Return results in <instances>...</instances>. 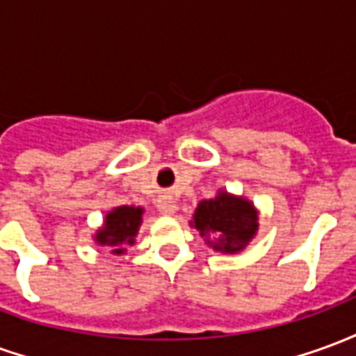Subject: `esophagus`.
<instances>
[{"instance_id":"34e87169","label":"esophagus","mask_w":356,"mask_h":356,"mask_svg":"<svg viewBox=\"0 0 356 356\" xmlns=\"http://www.w3.org/2000/svg\"><path fill=\"white\" fill-rule=\"evenodd\" d=\"M158 209L162 211L163 216H173V213L177 211V204L171 200L170 196H162V198L158 200Z\"/></svg>"}]
</instances>
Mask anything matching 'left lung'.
I'll return each instance as SVG.
<instances>
[{
	"label": "left lung",
	"mask_w": 356,
	"mask_h": 356,
	"mask_svg": "<svg viewBox=\"0 0 356 356\" xmlns=\"http://www.w3.org/2000/svg\"><path fill=\"white\" fill-rule=\"evenodd\" d=\"M193 227L216 252L238 254L255 236L259 216L250 200L219 191L216 198L198 204Z\"/></svg>",
	"instance_id": "8db88e82"
}]
</instances>
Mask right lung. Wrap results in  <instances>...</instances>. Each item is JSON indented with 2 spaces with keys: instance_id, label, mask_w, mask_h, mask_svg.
<instances>
[{
  "instance_id": "obj_1",
  "label": "right lung",
  "mask_w": 356,
  "mask_h": 356,
  "mask_svg": "<svg viewBox=\"0 0 356 356\" xmlns=\"http://www.w3.org/2000/svg\"><path fill=\"white\" fill-rule=\"evenodd\" d=\"M143 208L118 206L104 217V225L95 234V242L112 248V254H124L125 246L135 244V236L143 223Z\"/></svg>"
}]
</instances>
